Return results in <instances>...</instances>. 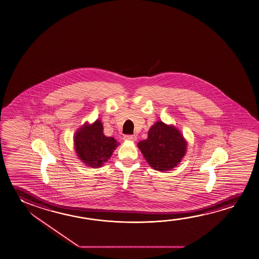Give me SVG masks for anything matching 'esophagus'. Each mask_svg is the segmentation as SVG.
Segmentation results:
<instances>
[{"instance_id":"esophagus-1","label":"esophagus","mask_w":259,"mask_h":259,"mask_svg":"<svg viewBox=\"0 0 259 259\" xmlns=\"http://www.w3.org/2000/svg\"><path fill=\"white\" fill-rule=\"evenodd\" d=\"M123 139L124 140H127V141H135L137 140V137L135 135H125Z\"/></svg>"}]
</instances>
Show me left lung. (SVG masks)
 Wrapping results in <instances>:
<instances>
[{
	"label": "left lung",
	"mask_w": 259,
	"mask_h": 259,
	"mask_svg": "<svg viewBox=\"0 0 259 259\" xmlns=\"http://www.w3.org/2000/svg\"><path fill=\"white\" fill-rule=\"evenodd\" d=\"M150 166L168 171L177 166L186 151V142L179 131L157 121L150 127L147 140L138 144Z\"/></svg>",
	"instance_id": "obj_1"
}]
</instances>
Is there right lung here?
Listing matches in <instances>:
<instances>
[{
    "instance_id": "add662e5",
    "label": "right lung",
    "mask_w": 259,
    "mask_h": 259,
    "mask_svg": "<svg viewBox=\"0 0 259 259\" xmlns=\"http://www.w3.org/2000/svg\"><path fill=\"white\" fill-rule=\"evenodd\" d=\"M74 144L79 158L93 168L101 167L118 146L113 138L104 136L101 120L81 127L74 137Z\"/></svg>"
}]
</instances>
